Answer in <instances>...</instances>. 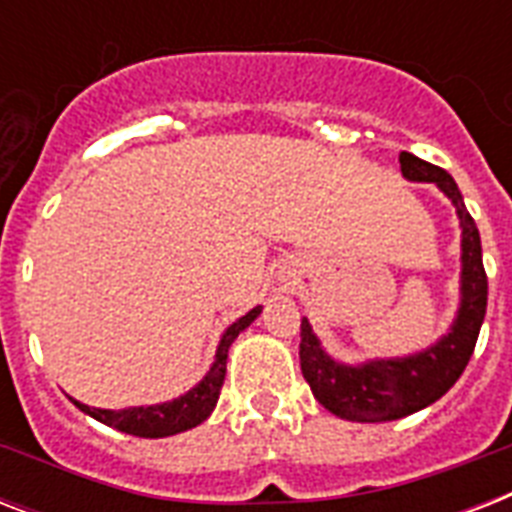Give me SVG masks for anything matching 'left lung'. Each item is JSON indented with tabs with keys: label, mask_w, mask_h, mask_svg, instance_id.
Segmentation results:
<instances>
[{
	"label": "left lung",
	"mask_w": 512,
	"mask_h": 512,
	"mask_svg": "<svg viewBox=\"0 0 512 512\" xmlns=\"http://www.w3.org/2000/svg\"><path fill=\"white\" fill-rule=\"evenodd\" d=\"M401 175L412 183H433L460 217V308L446 335L425 350L396 358L342 364L324 350L308 319L300 324V369L324 409L350 422L401 420L444 396L465 372L486 316V281L481 236L454 177L436 164L401 151Z\"/></svg>",
	"instance_id": "left-lung-1"
}]
</instances>
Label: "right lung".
Segmentation results:
<instances>
[{"mask_svg": "<svg viewBox=\"0 0 512 512\" xmlns=\"http://www.w3.org/2000/svg\"><path fill=\"white\" fill-rule=\"evenodd\" d=\"M260 311H263V305H257V308H252L249 313H244L241 319H236L231 327L225 329L220 342H217L215 361L209 366V372L204 374L188 393H183V396L172 398V401H164V404L127 406V409H95V406L82 404V401H76V398H71V401H74L84 414H90V417H95V420L108 425V428H116L122 430V433H130V436L138 438H164L196 428V425H201V422L212 414L217 398H220V388H223L225 380L228 348H231L233 340L260 316Z\"/></svg>", "mask_w": 512, "mask_h": 512, "instance_id": "right-lung-1", "label": "right lung"}]
</instances>
